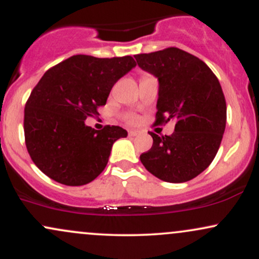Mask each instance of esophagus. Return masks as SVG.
<instances>
[{
  "label": "esophagus",
  "instance_id": "34e87169",
  "mask_svg": "<svg viewBox=\"0 0 259 259\" xmlns=\"http://www.w3.org/2000/svg\"><path fill=\"white\" fill-rule=\"evenodd\" d=\"M127 135L132 136V138H135V136L140 135V132H138V130H130V132H127Z\"/></svg>",
  "mask_w": 259,
  "mask_h": 259
}]
</instances>
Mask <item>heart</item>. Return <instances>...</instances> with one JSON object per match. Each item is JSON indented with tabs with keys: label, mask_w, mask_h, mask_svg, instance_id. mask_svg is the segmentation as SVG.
<instances>
[{
	"label": "heart",
	"mask_w": 259,
	"mask_h": 259,
	"mask_svg": "<svg viewBox=\"0 0 259 259\" xmlns=\"http://www.w3.org/2000/svg\"><path fill=\"white\" fill-rule=\"evenodd\" d=\"M124 120H125V123L129 124V125H135L139 121V118L138 115L135 114H126L125 117H124Z\"/></svg>",
	"instance_id": "b5f03b06"
}]
</instances>
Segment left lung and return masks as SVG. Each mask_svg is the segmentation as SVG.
Returning <instances> with one entry per match:
<instances>
[{"mask_svg": "<svg viewBox=\"0 0 259 259\" xmlns=\"http://www.w3.org/2000/svg\"><path fill=\"white\" fill-rule=\"evenodd\" d=\"M158 78L156 125L175 121L171 135L150 133L153 145L140 156L145 168L168 183H185L214 159L227 124V102L210 68L178 47L134 56Z\"/></svg>", "mask_w": 259, "mask_h": 259, "instance_id": "left-lung-1", "label": "left lung"}]
</instances>
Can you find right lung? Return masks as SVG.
<instances>
[{
  "instance_id": "obj_1",
  "label": "right lung",
  "mask_w": 259,
  "mask_h": 259,
  "mask_svg": "<svg viewBox=\"0 0 259 259\" xmlns=\"http://www.w3.org/2000/svg\"><path fill=\"white\" fill-rule=\"evenodd\" d=\"M136 65L132 56H72L50 68L32 89L24 109L26 150L35 165L57 183L80 186L106 168L113 144L127 133L117 125L95 130L113 85Z\"/></svg>"
}]
</instances>
